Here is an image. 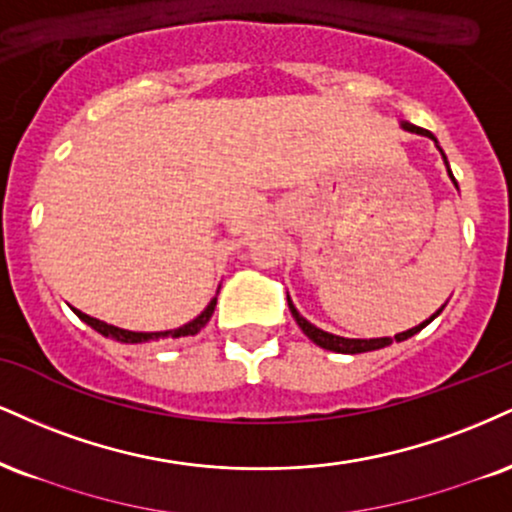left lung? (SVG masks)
Returning a JSON list of instances; mask_svg holds the SVG:
<instances>
[{
	"instance_id": "left-lung-1",
	"label": "left lung",
	"mask_w": 512,
	"mask_h": 512,
	"mask_svg": "<svg viewBox=\"0 0 512 512\" xmlns=\"http://www.w3.org/2000/svg\"><path fill=\"white\" fill-rule=\"evenodd\" d=\"M403 128L405 131H410V133H420V135H427V138H432L434 143H436V138L429 131H424V128H420V126H412V123H403ZM446 159V157H443ZM446 166H448V162H446ZM448 174H451V169H448ZM451 178H453V174H451ZM453 183H455V178H453ZM455 186H458V183H455ZM288 307H291V315L295 317V322H298V326L300 329H303V334L310 338V341H315L319 348H326V350H334V353H348V355H357V353H367V350H379V348H386L389 346V343H393V341H405V338H410V336H415L417 331H422L424 326H427L429 322H434L436 317L441 315V310L436 312V315H432L427 319V322H422L420 326H415V329H408V331H403V334H396L393 338H343V336H334V334H326V331H322V329H317L315 324H310L307 322L305 317H300L298 315V310H295L293 307V303L291 300H288Z\"/></svg>"
}]
</instances>
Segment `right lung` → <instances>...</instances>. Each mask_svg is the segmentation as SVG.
Instances as JSON below:
<instances>
[{
    "mask_svg": "<svg viewBox=\"0 0 512 512\" xmlns=\"http://www.w3.org/2000/svg\"><path fill=\"white\" fill-rule=\"evenodd\" d=\"M214 305H217V298H212V303L205 307V312H202L200 317H195L193 322L178 326V329H174V331H164V334H138V331L119 329V326H112V324L100 322V319H95V317H90V315H83V312H80V310H73V312H76V315L83 319L85 324H90L92 329L100 331L102 336H112V338H116V341H121V343H143V341H150V338H159V336H171V338L195 336L197 331H200L202 326L209 322V317H212V312H214Z\"/></svg>",
    "mask_w": 512,
    "mask_h": 512,
    "instance_id": "add662e5",
    "label": "right lung"
}]
</instances>
